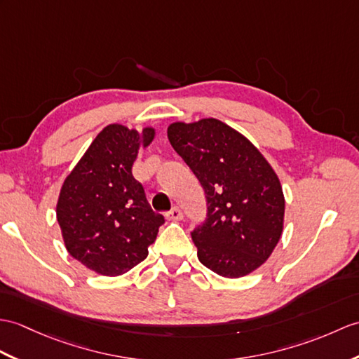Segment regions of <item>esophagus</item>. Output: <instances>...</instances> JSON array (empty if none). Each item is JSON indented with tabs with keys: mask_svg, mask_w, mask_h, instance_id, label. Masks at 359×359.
Returning a JSON list of instances; mask_svg holds the SVG:
<instances>
[{
	"mask_svg": "<svg viewBox=\"0 0 359 359\" xmlns=\"http://www.w3.org/2000/svg\"><path fill=\"white\" fill-rule=\"evenodd\" d=\"M166 219L179 222L183 219V212L179 206H174V208H171V211H168V214H166Z\"/></svg>",
	"mask_w": 359,
	"mask_h": 359,
	"instance_id": "34e87169",
	"label": "esophagus"
}]
</instances>
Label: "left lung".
<instances>
[{"label": "left lung", "instance_id": "1", "mask_svg": "<svg viewBox=\"0 0 359 359\" xmlns=\"http://www.w3.org/2000/svg\"><path fill=\"white\" fill-rule=\"evenodd\" d=\"M168 139L205 191L206 219L191 231L200 263L228 278L251 273L281 237L285 196L277 174L251 142L217 119L171 123Z\"/></svg>", "mask_w": 359, "mask_h": 359}]
</instances>
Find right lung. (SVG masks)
I'll use <instances>...</instances> for the list:
<instances>
[{"label": "right lung", "instance_id": "obj_1", "mask_svg": "<svg viewBox=\"0 0 359 359\" xmlns=\"http://www.w3.org/2000/svg\"><path fill=\"white\" fill-rule=\"evenodd\" d=\"M153 137V128L139 135L108 125L61 188L56 217L67 251L97 273L114 277L144 262L165 222L131 171L140 145Z\"/></svg>", "mask_w": 359, "mask_h": 359}]
</instances>
